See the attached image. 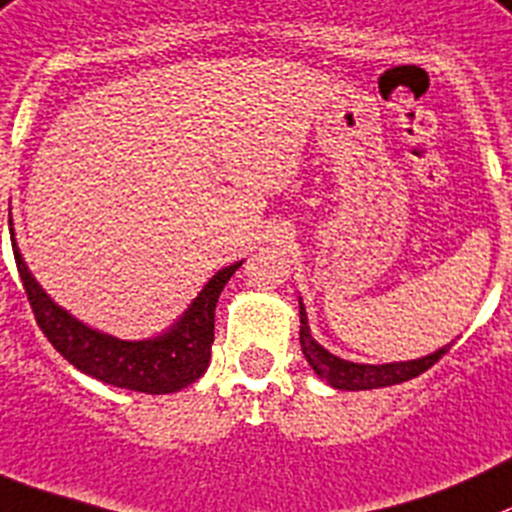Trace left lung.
<instances>
[{"label": "left lung", "instance_id": "left-lung-1", "mask_svg": "<svg viewBox=\"0 0 512 512\" xmlns=\"http://www.w3.org/2000/svg\"><path fill=\"white\" fill-rule=\"evenodd\" d=\"M299 319H301V352H304L306 362L311 364L319 379H324L326 384H332L334 389H349V392H357V389H377V387H389V384L407 382L412 377H420L422 372L432 367L435 362H440L442 354L450 352L452 344H445L437 352L427 354L422 359H410V362H392V364H357L347 362V359L337 357V354L326 352L309 332V319H306V309L299 299Z\"/></svg>", "mask_w": 512, "mask_h": 512}]
</instances>
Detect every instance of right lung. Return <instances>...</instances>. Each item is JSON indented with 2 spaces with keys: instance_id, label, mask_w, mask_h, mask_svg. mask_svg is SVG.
Listing matches in <instances>:
<instances>
[{
  "instance_id": "right-lung-1",
  "label": "right lung",
  "mask_w": 512,
  "mask_h": 512,
  "mask_svg": "<svg viewBox=\"0 0 512 512\" xmlns=\"http://www.w3.org/2000/svg\"><path fill=\"white\" fill-rule=\"evenodd\" d=\"M9 226H12V218H9ZM9 233H12V251L19 279L27 291L34 319L40 324L42 334L50 339L52 347L72 367L100 379V382L113 384V387L145 394L178 392L206 372L208 362H211L218 296L228 279L236 274L241 261L218 271L168 332H163L160 337L140 339V342H125V339L90 329L72 314H67L62 306H57L29 274L17 241H14V228H9Z\"/></svg>"
}]
</instances>
